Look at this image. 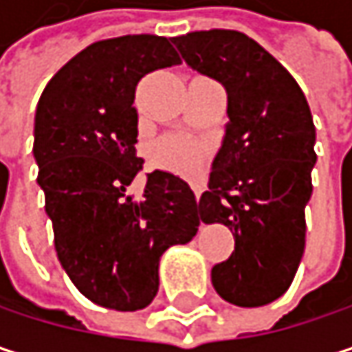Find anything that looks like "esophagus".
I'll return each instance as SVG.
<instances>
[{"instance_id":"34e87169","label":"esophagus","mask_w":352,"mask_h":352,"mask_svg":"<svg viewBox=\"0 0 352 352\" xmlns=\"http://www.w3.org/2000/svg\"><path fill=\"white\" fill-rule=\"evenodd\" d=\"M193 193H195V199L199 201V195H201V189H199V185H193Z\"/></svg>"}]
</instances>
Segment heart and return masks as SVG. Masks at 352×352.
Segmentation results:
<instances>
[{"instance_id":"heart-1","label":"heart","mask_w":352,"mask_h":352,"mask_svg":"<svg viewBox=\"0 0 352 352\" xmlns=\"http://www.w3.org/2000/svg\"><path fill=\"white\" fill-rule=\"evenodd\" d=\"M151 157L155 165L163 169L183 175H193L199 173L206 165L208 146L187 136H165L153 144Z\"/></svg>"}]
</instances>
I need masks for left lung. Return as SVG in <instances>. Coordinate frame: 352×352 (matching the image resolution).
I'll return each instance as SVG.
<instances>
[{
  "label": "left lung",
  "instance_id": "left-lung-1",
  "mask_svg": "<svg viewBox=\"0 0 352 352\" xmlns=\"http://www.w3.org/2000/svg\"><path fill=\"white\" fill-rule=\"evenodd\" d=\"M185 63L228 94L226 136L197 210L234 234V252L212 267L218 296L241 308L281 298L306 246L316 128L304 91L258 42L236 30L175 36Z\"/></svg>",
  "mask_w": 352,
  "mask_h": 352
}]
</instances>
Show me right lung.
I'll use <instances>...</instances> for the list:
<instances>
[{
  "label": "right lung",
  "mask_w": 352,
  "mask_h": 352,
  "mask_svg": "<svg viewBox=\"0 0 352 352\" xmlns=\"http://www.w3.org/2000/svg\"><path fill=\"white\" fill-rule=\"evenodd\" d=\"M179 63L165 36L100 40L58 69L36 107L32 153L56 256L75 287L109 310L146 308L163 252L199 226L195 195L173 173H148L138 199L128 191L142 169L136 85Z\"/></svg>",
  "instance_id": "right-lung-1"
}]
</instances>
